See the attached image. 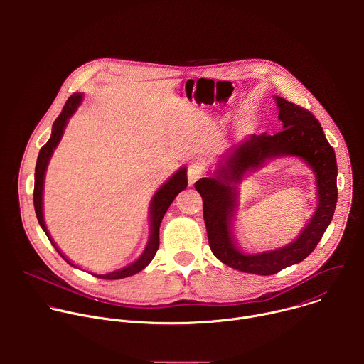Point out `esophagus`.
I'll use <instances>...</instances> for the list:
<instances>
[{
	"mask_svg": "<svg viewBox=\"0 0 364 364\" xmlns=\"http://www.w3.org/2000/svg\"><path fill=\"white\" fill-rule=\"evenodd\" d=\"M204 174V167L198 163H194L188 167L187 170V180H188V184L193 186L198 178H201Z\"/></svg>",
	"mask_w": 364,
	"mask_h": 364,
	"instance_id": "34e87169",
	"label": "esophagus"
}]
</instances>
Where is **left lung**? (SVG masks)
Here are the masks:
<instances>
[{"label": "left lung", "instance_id": "8db88e82", "mask_svg": "<svg viewBox=\"0 0 364 364\" xmlns=\"http://www.w3.org/2000/svg\"><path fill=\"white\" fill-rule=\"evenodd\" d=\"M282 129L269 135L252 134L219 164L215 177L200 178L194 187L203 198V218L213 255L242 272L274 275L301 261L316 249L331 223L337 204V161L323 127L309 111L275 96ZM284 154L302 158L315 171L319 193L316 213L300 236L284 248L250 255L242 252L231 235L235 210V184L245 172Z\"/></svg>", "mask_w": 364, "mask_h": 364}]
</instances>
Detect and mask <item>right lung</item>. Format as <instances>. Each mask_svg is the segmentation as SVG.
Here are the masks:
<instances>
[{
  "mask_svg": "<svg viewBox=\"0 0 364 364\" xmlns=\"http://www.w3.org/2000/svg\"><path fill=\"white\" fill-rule=\"evenodd\" d=\"M82 97H83L82 93H73L68 99V102L65 103L62 114L58 117V119L53 124V128H51L50 139L41 146V149L38 152L37 164H36V173H34V210H36L37 220H38L41 229L44 230V233L47 235L48 240L51 242V245H53L55 249L59 252V255L65 259V261L69 265H72L75 268H77V267L75 264H72L69 259L60 252V249L56 246L53 239L50 237V233H48V230L46 228L44 218H43V186H44V173L47 170V164H48V161L51 159V155H53L55 148L58 146V144L62 139V135H63V131H65V128L68 125L69 118L75 114V111L80 105ZM186 187H187V171H186L184 167H181L168 181H166L157 190V193L154 194V197L151 200V204H149L151 236H149V240H148V245H146L145 250L142 252V255L136 259L135 262H132L131 265H128V267H125L122 269H118V271H114V272H109V274H102V275L92 274V272L90 274L93 277L100 278V279H122V278L135 275L139 271H142L145 267H148V264L152 261V257L155 256V253H157V250L160 247V225H161V220H163L166 212L168 210L170 204L176 198V196L180 191H183Z\"/></svg>",
  "mask_w": 364,
  "mask_h": 364,
  "instance_id": "add662e5",
  "label": "right lung"
}]
</instances>
